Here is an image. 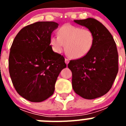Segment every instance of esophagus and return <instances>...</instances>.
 Listing matches in <instances>:
<instances>
[{
	"instance_id": "esophagus-1",
	"label": "esophagus",
	"mask_w": 126,
	"mask_h": 126,
	"mask_svg": "<svg viewBox=\"0 0 126 126\" xmlns=\"http://www.w3.org/2000/svg\"><path fill=\"white\" fill-rule=\"evenodd\" d=\"M65 64L67 65L69 62V59H67V58H65Z\"/></svg>"
}]
</instances>
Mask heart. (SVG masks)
Wrapping results in <instances>:
<instances>
[{"mask_svg":"<svg viewBox=\"0 0 126 126\" xmlns=\"http://www.w3.org/2000/svg\"><path fill=\"white\" fill-rule=\"evenodd\" d=\"M94 36L91 30L79 26L65 24L57 31V36H52L50 45L57 53L65 52L70 57L79 59L86 55L92 49Z\"/></svg>","mask_w":126,"mask_h":126,"instance_id":"obj_1","label":"heart"}]
</instances>
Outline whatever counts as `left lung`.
<instances>
[{"label":"left lung","instance_id":"left-lung-1","mask_svg":"<svg viewBox=\"0 0 126 126\" xmlns=\"http://www.w3.org/2000/svg\"><path fill=\"white\" fill-rule=\"evenodd\" d=\"M91 30L94 36L92 49L83 57L68 64L72 86L81 97L92 100L106 94L112 88L119 70L118 52L111 33L94 18L74 20Z\"/></svg>","mask_w":126,"mask_h":126}]
</instances>
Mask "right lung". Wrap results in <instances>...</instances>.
Masks as SVG:
<instances>
[{"instance_id":"1","label":"right lung","mask_w":126,"mask_h":126,"mask_svg":"<svg viewBox=\"0 0 126 126\" xmlns=\"http://www.w3.org/2000/svg\"><path fill=\"white\" fill-rule=\"evenodd\" d=\"M59 24L39 21L28 25L17 34L11 45L9 71L14 88L32 102H40L52 96L65 59L52 50L51 34Z\"/></svg>"}]
</instances>
